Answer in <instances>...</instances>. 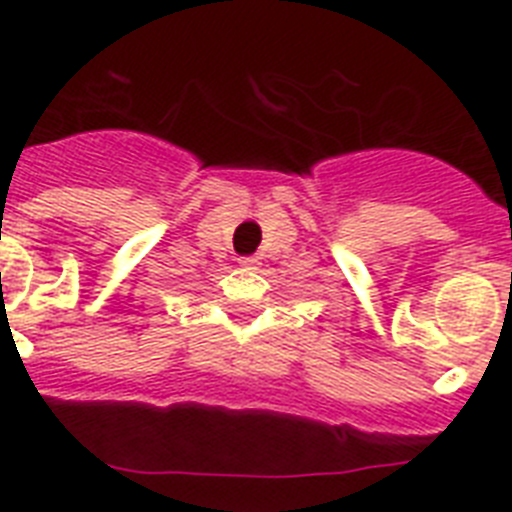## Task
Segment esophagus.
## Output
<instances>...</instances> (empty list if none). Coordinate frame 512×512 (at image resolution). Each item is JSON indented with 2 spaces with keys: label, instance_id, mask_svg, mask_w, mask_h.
<instances>
[{
  "label": "esophagus",
  "instance_id": "esophagus-1",
  "mask_svg": "<svg viewBox=\"0 0 512 512\" xmlns=\"http://www.w3.org/2000/svg\"><path fill=\"white\" fill-rule=\"evenodd\" d=\"M240 266H246V269H256L259 266V259H253V256H246V259H238Z\"/></svg>",
  "mask_w": 512,
  "mask_h": 512
}]
</instances>
